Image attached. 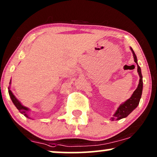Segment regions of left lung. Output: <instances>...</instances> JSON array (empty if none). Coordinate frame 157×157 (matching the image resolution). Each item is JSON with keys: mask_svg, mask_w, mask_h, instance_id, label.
I'll return each mask as SVG.
<instances>
[{"mask_svg": "<svg viewBox=\"0 0 157 157\" xmlns=\"http://www.w3.org/2000/svg\"><path fill=\"white\" fill-rule=\"evenodd\" d=\"M131 50L133 53L134 61L137 65L138 69V74L139 75L140 79H139V83H138V87L136 88L135 91H133V94L131 95V97L129 99H127L125 101H124L123 103H122L121 105L119 106L118 108L117 109V110L115 111V113H114L113 117H111V121H119V120L125 118L127 117L128 115H129L130 113H131L136 107H138V104H139L140 99L141 98L142 95V91H143V76L141 74V70L140 66L138 64V60L137 58L135 52L133 50V49L130 48Z\"/></svg>", "mask_w": 157, "mask_h": 157, "instance_id": "8db88e82", "label": "left lung"}]
</instances>
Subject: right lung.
I'll use <instances>...</instances> for the list:
<instances>
[{"label": "right lung", "mask_w": 157, "mask_h": 157, "mask_svg": "<svg viewBox=\"0 0 157 157\" xmlns=\"http://www.w3.org/2000/svg\"><path fill=\"white\" fill-rule=\"evenodd\" d=\"M10 84H11V81H10ZM9 96L11 97L12 101H13V105L16 106V107L19 109V111L21 113V114H23V115L25 116V117H28V118H30V117L28 116V114L27 113L29 111V109L28 108V107H25V106H24L20 102V101L18 100L17 99H16V97L14 96V94L13 93H12V91H11V89L9 87Z\"/></svg>", "instance_id": "add662e5"}]
</instances>
